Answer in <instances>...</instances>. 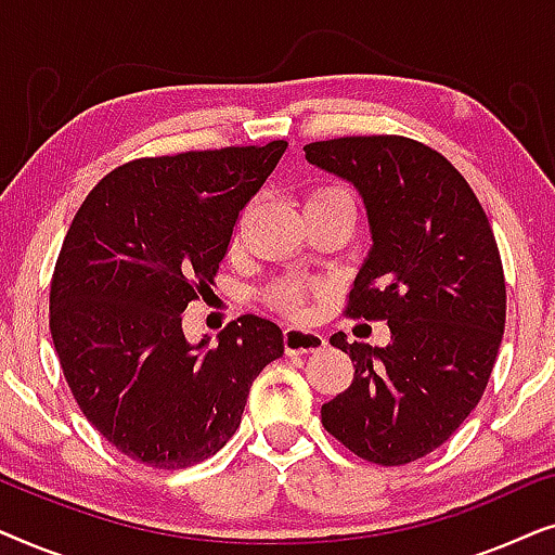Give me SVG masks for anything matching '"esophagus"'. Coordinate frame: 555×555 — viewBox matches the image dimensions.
<instances>
[{
	"label": "esophagus",
	"instance_id": "esophagus-1",
	"mask_svg": "<svg viewBox=\"0 0 555 555\" xmlns=\"http://www.w3.org/2000/svg\"><path fill=\"white\" fill-rule=\"evenodd\" d=\"M285 351L287 353H315L325 348V336L318 331H306V328H285L283 333Z\"/></svg>",
	"mask_w": 555,
	"mask_h": 555
}]
</instances>
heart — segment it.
Returning <instances> with one entry per match:
<instances>
[{"label": "heart", "mask_w": 555, "mask_h": 555, "mask_svg": "<svg viewBox=\"0 0 555 555\" xmlns=\"http://www.w3.org/2000/svg\"><path fill=\"white\" fill-rule=\"evenodd\" d=\"M331 199H351V194L340 186H321L308 196L306 207L308 204L331 202ZM321 295H323L321 283H310V280H300V278H283L268 287V295H264V298H268L272 308L283 310V313L306 315L310 310V302L321 298Z\"/></svg>", "instance_id": "obj_1"}]
</instances>
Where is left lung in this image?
Returning <instances> with one entry per match:
<instances>
[{
    "mask_svg": "<svg viewBox=\"0 0 555 555\" xmlns=\"http://www.w3.org/2000/svg\"><path fill=\"white\" fill-rule=\"evenodd\" d=\"M306 158L351 181L374 247L346 315L386 321L391 344L331 346L353 382L321 409L328 435L356 457L399 467L435 452L482 399L505 328V275L482 204L465 177L406 135H344Z\"/></svg>",
    "mask_w": 555,
    "mask_h": 555,
    "instance_id": "1",
    "label": "left lung"
}]
</instances>
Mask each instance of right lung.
<instances>
[{"label": "right lung", "instance_id": "obj_1", "mask_svg": "<svg viewBox=\"0 0 555 555\" xmlns=\"http://www.w3.org/2000/svg\"><path fill=\"white\" fill-rule=\"evenodd\" d=\"M287 141L135 158L73 217L50 283V333L86 420L126 457L181 469L222 450L283 331L240 315L192 346L181 313L215 285L234 224Z\"/></svg>", "mask_w": 555, "mask_h": 555}]
</instances>
